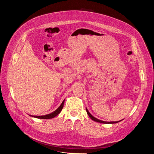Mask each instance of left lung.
<instances>
[{
  "mask_svg": "<svg viewBox=\"0 0 154 154\" xmlns=\"http://www.w3.org/2000/svg\"><path fill=\"white\" fill-rule=\"evenodd\" d=\"M86 110L87 114L88 115L89 117H90L92 120H93V121H96V122H100V123H103V124H116V123H118V122H120V121H122V120H123V119H122V120H121V121H111V122H106V121H101V120L98 119L96 118L95 117H94V116H93V115H92L89 112V111L88 110L87 108H86Z\"/></svg>",
  "mask_w": 154,
  "mask_h": 154,
  "instance_id": "1",
  "label": "left lung"
}]
</instances>
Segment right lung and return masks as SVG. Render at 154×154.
<instances>
[{"mask_svg": "<svg viewBox=\"0 0 154 154\" xmlns=\"http://www.w3.org/2000/svg\"><path fill=\"white\" fill-rule=\"evenodd\" d=\"M65 100V99H64ZM64 100L62 102L61 104L60 105V106L55 110L54 112L48 114V115H42V116H32V115H30L29 116L33 117V118H38V119H52L55 118V116H57L62 110V109L63 108L64 106Z\"/></svg>", "mask_w": 154, "mask_h": 154, "instance_id": "obj_1", "label": "right lung"}]
</instances>
